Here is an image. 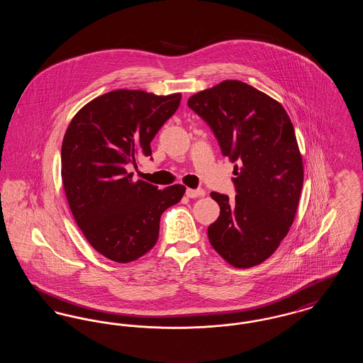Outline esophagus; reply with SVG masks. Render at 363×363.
Segmentation results:
<instances>
[{
    "label": "esophagus",
    "mask_w": 363,
    "mask_h": 363,
    "mask_svg": "<svg viewBox=\"0 0 363 363\" xmlns=\"http://www.w3.org/2000/svg\"><path fill=\"white\" fill-rule=\"evenodd\" d=\"M185 194H186V197H189V199H197V197H203V196H206V190L190 189V188H188Z\"/></svg>",
    "instance_id": "esophagus-1"
}]
</instances>
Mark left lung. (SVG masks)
I'll use <instances>...</instances> for the list:
<instances>
[{
  "instance_id": "8db88e82",
  "label": "left lung",
  "mask_w": 363,
  "mask_h": 363,
  "mask_svg": "<svg viewBox=\"0 0 363 363\" xmlns=\"http://www.w3.org/2000/svg\"><path fill=\"white\" fill-rule=\"evenodd\" d=\"M188 106L237 162L235 199L211 193L220 215L208 227L209 242L235 268L259 265L287 235L303 185L293 122L277 101L240 80L200 91Z\"/></svg>"
}]
</instances>
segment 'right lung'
Listing matches in <instances>:
<instances>
[{
    "mask_svg": "<svg viewBox=\"0 0 363 363\" xmlns=\"http://www.w3.org/2000/svg\"><path fill=\"white\" fill-rule=\"evenodd\" d=\"M181 102V94L157 96L116 89L82 107L61 148V175L72 215L89 245L126 264L155 246L162 213L177 204L184 185L159 190L128 173Z\"/></svg>",
    "mask_w": 363,
    "mask_h": 363,
    "instance_id": "add662e5",
    "label": "right lung"
}]
</instances>
